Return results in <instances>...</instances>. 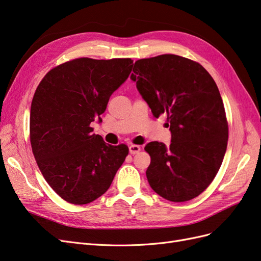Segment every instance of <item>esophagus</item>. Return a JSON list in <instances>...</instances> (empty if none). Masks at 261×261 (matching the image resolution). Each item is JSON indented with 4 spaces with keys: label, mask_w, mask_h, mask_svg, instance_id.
Segmentation results:
<instances>
[{
    "label": "esophagus",
    "mask_w": 261,
    "mask_h": 261,
    "mask_svg": "<svg viewBox=\"0 0 261 261\" xmlns=\"http://www.w3.org/2000/svg\"><path fill=\"white\" fill-rule=\"evenodd\" d=\"M128 149H129V153L130 154H136V153H138L140 150H141V148H140V146H137V145H130L129 147H128Z\"/></svg>",
    "instance_id": "esophagus-1"
}]
</instances>
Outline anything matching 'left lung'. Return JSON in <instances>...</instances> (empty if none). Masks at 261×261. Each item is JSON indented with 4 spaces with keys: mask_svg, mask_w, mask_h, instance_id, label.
Returning <instances> with one entry per match:
<instances>
[{
    "mask_svg": "<svg viewBox=\"0 0 261 261\" xmlns=\"http://www.w3.org/2000/svg\"><path fill=\"white\" fill-rule=\"evenodd\" d=\"M130 80L155 117L167 115L171 145L151 141L148 183L174 202L199 196L217 175L226 151L228 127L222 98L199 63L174 54L135 62Z\"/></svg>",
    "mask_w": 261,
    "mask_h": 261,
    "instance_id": "left-lung-1",
    "label": "left lung"
}]
</instances>
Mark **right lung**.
<instances>
[{
	"label": "right lung",
	"mask_w": 261,
	"mask_h": 261,
	"mask_svg": "<svg viewBox=\"0 0 261 261\" xmlns=\"http://www.w3.org/2000/svg\"><path fill=\"white\" fill-rule=\"evenodd\" d=\"M130 59H76L54 67L37 87L30 143L44 179L61 198L86 204L99 198L128 154L92 134L111 94L127 80Z\"/></svg>",
	"instance_id": "add662e5"
}]
</instances>
